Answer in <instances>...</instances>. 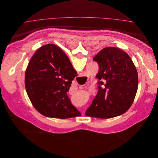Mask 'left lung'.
I'll use <instances>...</instances> for the list:
<instances>
[{"instance_id":"left-lung-1","label":"left lung","mask_w":158,"mask_h":158,"mask_svg":"<svg viewBox=\"0 0 158 158\" xmlns=\"http://www.w3.org/2000/svg\"><path fill=\"white\" fill-rule=\"evenodd\" d=\"M99 64L98 92L85 114L109 118L128 111L135 100L138 89L136 69L126 52L110 47L100 51L94 57Z\"/></svg>"}]
</instances>
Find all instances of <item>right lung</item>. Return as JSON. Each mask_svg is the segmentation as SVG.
<instances>
[{"mask_svg":"<svg viewBox=\"0 0 158 158\" xmlns=\"http://www.w3.org/2000/svg\"><path fill=\"white\" fill-rule=\"evenodd\" d=\"M76 76L68 56L58 46L41 47L32 56L25 74L26 89L33 107L47 117L81 115L67 95Z\"/></svg>","mask_w":158,"mask_h":158,"instance_id":"add662e5","label":"right lung"}]
</instances>
